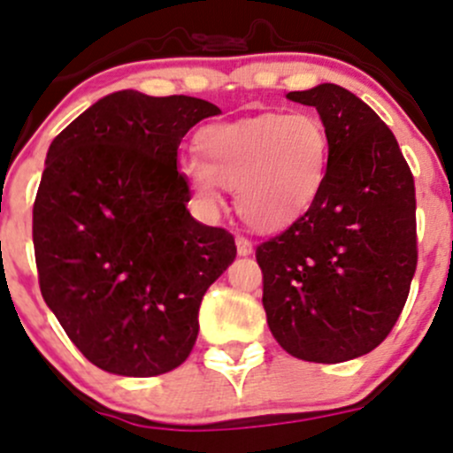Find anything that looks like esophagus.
<instances>
[{
    "label": "esophagus",
    "instance_id": "esophagus-1",
    "mask_svg": "<svg viewBox=\"0 0 453 453\" xmlns=\"http://www.w3.org/2000/svg\"><path fill=\"white\" fill-rule=\"evenodd\" d=\"M252 250H255V248H252V243L246 236H236V252H239V257L252 255Z\"/></svg>",
    "mask_w": 453,
    "mask_h": 453
}]
</instances>
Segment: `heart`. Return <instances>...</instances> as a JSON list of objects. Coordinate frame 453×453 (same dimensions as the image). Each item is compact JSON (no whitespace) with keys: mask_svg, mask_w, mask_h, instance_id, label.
<instances>
[{"mask_svg":"<svg viewBox=\"0 0 453 453\" xmlns=\"http://www.w3.org/2000/svg\"><path fill=\"white\" fill-rule=\"evenodd\" d=\"M198 158L180 163V176L207 207L219 188L236 189V212L246 226L277 232L311 210L326 183L331 138L306 111L257 113L214 122L196 134Z\"/></svg>","mask_w":453,"mask_h":453,"instance_id":"obj_1","label":"heart"}]
</instances>
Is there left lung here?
I'll return each mask as SVG.
<instances>
[{
	"mask_svg": "<svg viewBox=\"0 0 453 453\" xmlns=\"http://www.w3.org/2000/svg\"><path fill=\"white\" fill-rule=\"evenodd\" d=\"M331 138L311 210L257 248L270 333L319 365L371 353L398 322L418 264L416 188L393 131L344 87L290 91Z\"/></svg>",
	"mask_w": 453,
	"mask_h": 453,
	"instance_id": "1",
	"label": "left lung"
}]
</instances>
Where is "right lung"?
<instances>
[{"label":"right lung","mask_w":453,"mask_h":453,"mask_svg":"<svg viewBox=\"0 0 453 453\" xmlns=\"http://www.w3.org/2000/svg\"><path fill=\"white\" fill-rule=\"evenodd\" d=\"M217 104L109 93L50 142L33 205L40 290L91 365L127 378L188 360L203 295L234 261V236L189 214L183 136Z\"/></svg>","instance_id":"add662e5"}]
</instances>
